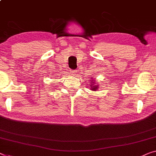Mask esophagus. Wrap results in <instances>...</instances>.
<instances>
[{
  "label": "esophagus",
  "mask_w": 156,
  "mask_h": 156,
  "mask_svg": "<svg viewBox=\"0 0 156 156\" xmlns=\"http://www.w3.org/2000/svg\"><path fill=\"white\" fill-rule=\"evenodd\" d=\"M76 73H77V72H76V70H73V71H72V72H71L72 75H73V76H76Z\"/></svg>",
  "instance_id": "34e87169"
}]
</instances>
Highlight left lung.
<instances>
[{
    "instance_id": "obj_1",
    "label": "left lung",
    "mask_w": 156,
    "mask_h": 156,
    "mask_svg": "<svg viewBox=\"0 0 156 156\" xmlns=\"http://www.w3.org/2000/svg\"><path fill=\"white\" fill-rule=\"evenodd\" d=\"M96 80L95 79H93V77H92L91 79V80H90V89L91 90V91H96L97 89H98V83H96Z\"/></svg>"
}]
</instances>
